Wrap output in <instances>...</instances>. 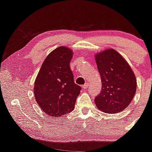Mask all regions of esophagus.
<instances>
[{
	"label": "esophagus",
	"instance_id": "obj_1",
	"mask_svg": "<svg viewBox=\"0 0 152 152\" xmlns=\"http://www.w3.org/2000/svg\"><path fill=\"white\" fill-rule=\"evenodd\" d=\"M88 87V83H85L83 86H82V88H83V89H86Z\"/></svg>",
	"mask_w": 152,
	"mask_h": 152
}]
</instances>
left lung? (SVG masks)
<instances>
[{"instance_id": "left-lung-1", "label": "left lung", "mask_w": 152, "mask_h": 152, "mask_svg": "<svg viewBox=\"0 0 152 152\" xmlns=\"http://www.w3.org/2000/svg\"><path fill=\"white\" fill-rule=\"evenodd\" d=\"M95 58L102 82V90L95 98L96 105L106 113L121 112L130 104L136 93L134 72L113 49L98 53Z\"/></svg>"}]
</instances>
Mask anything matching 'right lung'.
I'll use <instances>...</instances> for the list:
<instances>
[{"mask_svg": "<svg viewBox=\"0 0 152 152\" xmlns=\"http://www.w3.org/2000/svg\"><path fill=\"white\" fill-rule=\"evenodd\" d=\"M71 49L64 46L50 52L42 65L34 81L37 103L49 117L65 115L74 108L81 88L74 83L70 69Z\"/></svg>", "mask_w": 152, "mask_h": 152, "instance_id": "right-lung-1", "label": "right lung"}]
</instances>
